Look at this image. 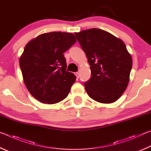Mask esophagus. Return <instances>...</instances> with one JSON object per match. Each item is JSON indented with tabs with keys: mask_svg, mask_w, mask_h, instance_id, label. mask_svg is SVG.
<instances>
[{
	"mask_svg": "<svg viewBox=\"0 0 151 151\" xmlns=\"http://www.w3.org/2000/svg\"><path fill=\"white\" fill-rule=\"evenodd\" d=\"M75 75H76V77H77V78H80V73H79V72H76L75 73Z\"/></svg>",
	"mask_w": 151,
	"mask_h": 151,
	"instance_id": "34e87169",
	"label": "esophagus"
}]
</instances>
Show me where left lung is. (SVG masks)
Wrapping results in <instances>:
<instances>
[{
	"mask_svg": "<svg viewBox=\"0 0 151 151\" xmlns=\"http://www.w3.org/2000/svg\"><path fill=\"white\" fill-rule=\"evenodd\" d=\"M75 35L90 65L91 76L84 83L88 96L103 104L117 101L128 86L133 65L125 43L98 28Z\"/></svg>",
	"mask_w": 151,
	"mask_h": 151,
	"instance_id": "1",
	"label": "left lung"
}]
</instances>
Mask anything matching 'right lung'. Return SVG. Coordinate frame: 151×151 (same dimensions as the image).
<instances>
[{"label":"right lung","instance_id":"1","mask_svg":"<svg viewBox=\"0 0 151 151\" xmlns=\"http://www.w3.org/2000/svg\"><path fill=\"white\" fill-rule=\"evenodd\" d=\"M76 42L71 33H44L26 45L20 58L24 82L34 98L47 104L64 99L76 81V76L66 71L63 53Z\"/></svg>","mask_w":151,"mask_h":151}]
</instances>
